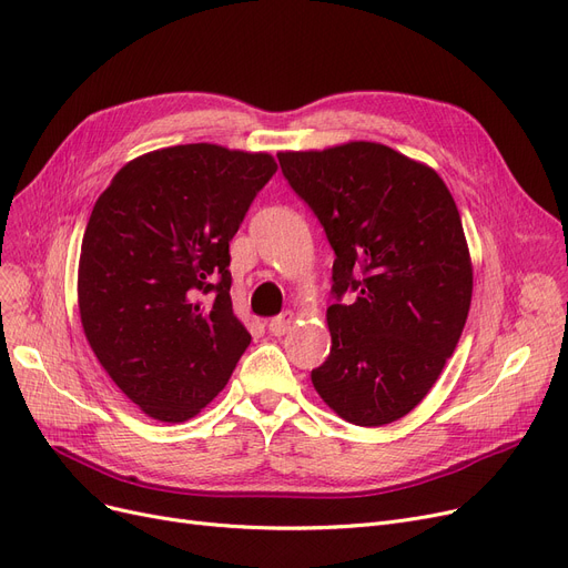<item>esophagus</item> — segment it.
Instances as JSON below:
<instances>
[{"label": "esophagus", "instance_id": "34e87169", "mask_svg": "<svg viewBox=\"0 0 568 568\" xmlns=\"http://www.w3.org/2000/svg\"><path fill=\"white\" fill-rule=\"evenodd\" d=\"M294 324V311H285L283 315L274 317L268 322V334L272 336H283L285 332H290V326Z\"/></svg>", "mask_w": 568, "mask_h": 568}]
</instances>
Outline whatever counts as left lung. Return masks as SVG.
Masks as SVG:
<instances>
[{
    "label": "left lung",
    "mask_w": 568,
    "mask_h": 568,
    "mask_svg": "<svg viewBox=\"0 0 568 568\" xmlns=\"http://www.w3.org/2000/svg\"><path fill=\"white\" fill-rule=\"evenodd\" d=\"M276 156L336 253V300L354 292L326 308L332 352L311 373L315 392L354 426L398 422L433 389L469 313L458 206L430 165L379 142Z\"/></svg>",
    "instance_id": "8db88e82"
}]
</instances>
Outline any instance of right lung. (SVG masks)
<instances>
[{"label": "right lung", "mask_w": 568, "mask_h": 568, "mask_svg": "<svg viewBox=\"0 0 568 568\" xmlns=\"http://www.w3.org/2000/svg\"><path fill=\"white\" fill-rule=\"evenodd\" d=\"M276 168L266 152L165 146L129 161L92 209L78 264L82 332L156 422L200 414L251 343L232 311L230 242ZM206 291L217 300L202 303Z\"/></svg>", "instance_id": "obj_1"}]
</instances>
